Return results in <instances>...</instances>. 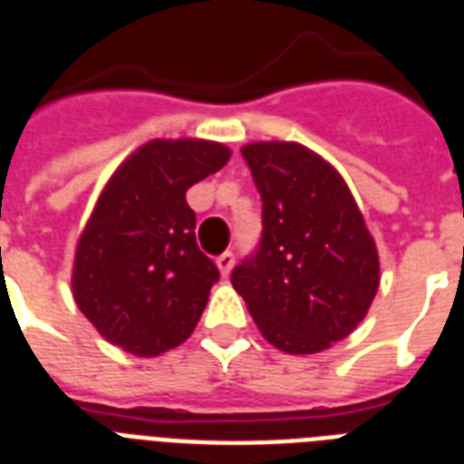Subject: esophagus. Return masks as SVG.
<instances>
[{
	"instance_id": "1",
	"label": "esophagus",
	"mask_w": 464,
	"mask_h": 464,
	"mask_svg": "<svg viewBox=\"0 0 464 464\" xmlns=\"http://www.w3.org/2000/svg\"><path fill=\"white\" fill-rule=\"evenodd\" d=\"M233 265H236V255L233 253H224L217 257V267H218V272H221V276L231 275Z\"/></svg>"
}]
</instances>
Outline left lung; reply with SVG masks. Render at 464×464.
<instances>
[{
    "label": "left lung",
    "instance_id": "obj_1",
    "mask_svg": "<svg viewBox=\"0 0 464 464\" xmlns=\"http://www.w3.org/2000/svg\"><path fill=\"white\" fill-rule=\"evenodd\" d=\"M262 195L257 253L231 284L269 344L320 353L349 337L381 284L363 214L337 168L298 141L240 149Z\"/></svg>",
    "mask_w": 464,
    "mask_h": 464
}]
</instances>
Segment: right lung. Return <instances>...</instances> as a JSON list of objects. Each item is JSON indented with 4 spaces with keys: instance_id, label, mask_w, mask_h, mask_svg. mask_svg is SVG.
Returning <instances> with one entry per match:
<instances>
[{
    "instance_id": "1",
    "label": "right lung",
    "mask_w": 464,
    "mask_h": 464,
    "mask_svg": "<svg viewBox=\"0 0 464 464\" xmlns=\"http://www.w3.org/2000/svg\"><path fill=\"white\" fill-rule=\"evenodd\" d=\"M231 159L209 140H151L105 182L74 253V301L98 334L160 356L192 334L218 282L185 192Z\"/></svg>"
}]
</instances>
